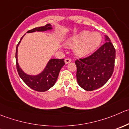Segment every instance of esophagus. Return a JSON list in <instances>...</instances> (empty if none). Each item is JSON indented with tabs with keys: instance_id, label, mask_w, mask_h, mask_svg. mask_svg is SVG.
<instances>
[{
	"instance_id": "obj_1",
	"label": "esophagus",
	"mask_w": 129,
	"mask_h": 129,
	"mask_svg": "<svg viewBox=\"0 0 129 129\" xmlns=\"http://www.w3.org/2000/svg\"><path fill=\"white\" fill-rule=\"evenodd\" d=\"M71 61H72V60H71V58H66V59H65V63H69V62H71Z\"/></svg>"
}]
</instances>
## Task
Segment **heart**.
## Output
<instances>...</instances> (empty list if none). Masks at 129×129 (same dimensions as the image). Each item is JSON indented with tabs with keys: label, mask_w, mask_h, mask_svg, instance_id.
<instances>
[{
	"label": "heart",
	"mask_w": 129,
	"mask_h": 129,
	"mask_svg": "<svg viewBox=\"0 0 129 129\" xmlns=\"http://www.w3.org/2000/svg\"><path fill=\"white\" fill-rule=\"evenodd\" d=\"M101 42L102 35L100 33L82 31L71 37L66 43L70 47H74V50L76 55L84 57L94 51L100 45Z\"/></svg>",
	"instance_id": "b5f03b06"
}]
</instances>
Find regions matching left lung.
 <instances>
[{"instance_id":"8db88e82","label":"left lung","mask_w":129,"mask_h":129,"mask_svg":"<svg viewBox=\"0 0 129 129\" xmlns=\"http://www.w3.org/2000/svg\"><path fill=\"white\" fill-rule=\"evenodd\" d=\"M105 41L93 53L75 61L77 82L86 91H93L102 87L114 71L115 49L107 36Z\"/></svg>"}]
</instances>
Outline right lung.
<instances>
[{
    "instance_id": "right-lung-1",
    "label": "right lung",
    "mask_w": 129,
    "mask_h": 129,
    "mask_svg": "<svg viewBox=\"0 0 129 129\" xmlns=\"http://www.w3.org/2000/svg\"><path fill=\"white\" fill-rule=\"evenodd\" d=\"M52 27L50 24H47L44 26L37 27L33 28L31 30H29L27 33H33L35 31H44L48 29H51ZM22 38L20 40L19 42L17 45L16 51V68L19 76H20L22 81L28 86L30 88L35 91H39V92H44L47 91L52 87L56 82L60 71L61 68L65 65L64 59H51L48 62V64L46 66L44 71L40 74L38 76H29L25 74L21 70L17 63V47L19 44L21 42Z\"/></svg>"
}]
</instances>
